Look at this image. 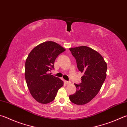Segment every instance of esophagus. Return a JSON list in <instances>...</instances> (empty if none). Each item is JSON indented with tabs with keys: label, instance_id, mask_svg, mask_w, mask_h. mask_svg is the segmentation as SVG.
<instances>
[{
	"label": "esophagus",
	"instance_id": "obj_1",
	"mask_svg": "<svg viewBox=\"0 0 127 127\" xmlns=\"http://www.w3.org/2000/svg\"><path fill=\"white\" fill-rule=\"evenodd\" d=\"M65 84H70V82H69V81H66V80H65Z\"/></svg>",
	"mask_w": 127,
	"mask_h": 127
}]
</instances>
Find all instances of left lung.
<instances>
[{"mask_svg":"<svg viewBox=\"0 0 127 127\" xmlns=\"http://www.w3.org/2000/svg\"><path fill=\"white\" fill-rule=\"evenodd\" d=\"M77 61V67L83 73L82 82L75 84V93L69 99L77 105L89 103L97 95L107 76V64L99 53L87 46L69 48Z\"/></svg>","mask_w":127,"mask_h":127,"instance_id":"obj_1","label":"left lung"}]
</instances>
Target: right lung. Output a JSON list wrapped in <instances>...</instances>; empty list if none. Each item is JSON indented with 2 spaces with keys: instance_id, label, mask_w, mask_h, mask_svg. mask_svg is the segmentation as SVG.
<instances>
[{
  "instance_id": "1",
  "label": "right lung",
  "mask_w": 127,
  "mask_h": 127,
  "mask_svg": "<svg viewBox=\"0 0 127 127\" xmlns=\"http://www.w3.org/2000/svg\"><path fill=\"white\" fill-rule=\"evenodd\" d=\"M65 49L52 41H45L33 48L25 61V78L32 96L41 104L50 103L56 98L64 82L48 73L54 68L55 60Z\"/></svg>"
}]
</instances>
